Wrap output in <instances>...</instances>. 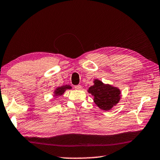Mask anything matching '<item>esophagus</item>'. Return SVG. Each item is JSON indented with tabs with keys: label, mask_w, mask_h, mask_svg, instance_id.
Instances as JSON below:
<instances>
[{
	"label": "esophagus",
	"mask_w": 160,
	"mask_h": 160,
	"mask_svg": "<svg viewBox=\"0 0 160 160\" xmlns=\"http://www.w3.org/2000/svg\"><path fill=\"white\" fill-rule=\"evenodd\" d=\"M82 87L81 86V85H80L75 86V88L76 89V90H81V89H82Z\"/></svg>",
	"instance_id": "34e87169"
}]
</instances>
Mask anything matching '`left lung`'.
Wrapping results in <instances>:
<instances>
[{
	"instance_id": "obj_1",
	"label": "left lung",
	"mask_w": 160,
	"mask_h": 160,
	"mask_svg": "<svg viewBox=\"0 0 160 160\" xmlns=\"http://www.w3.org/2000/svg\"><path fill=\"white\" fill-rule=\"evenodd\" d=\"M94 85L91 86L88 92L94 97V102L99 108L109 111L118 104L121 99L119 89L110 85H105L102 81L94 80Z\"/></svg>"
}]
</instances>
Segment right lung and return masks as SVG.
Segmentation results:
<instances>
[{"label": "right lung", "instance_id": "right-lung-1", "mask_svg": "<svg viewBox=\"0 0 160 160\" xmlns=\"http://www.w3.org/2000/svg\"><path fill=\"white\" fill-rule=\"evenodd\" d=\"M71 88H72L71 87L68 85L65 86L59 87V88H56L55 91H54V96H61L66 90H68V89H71Z\"/></svg>", "mask_w": 160, "mask_h": 160}]
</instances>
